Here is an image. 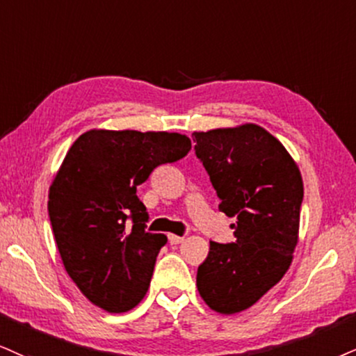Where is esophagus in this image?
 <instances>
[{"instance_id": "1", "label": "esophagus", "mask_w": 356, "mask_h": 356, "mask_svg": "<svg viewBox=\"0 0 356 356\" xmlns=\"http://www.w3.org/2000/svg\"><path fill=\"white\" fill-rule=\"evenodd\" d=\"M168 241L170 244H181L185 238L183 236H177V234H168Z\"/></svg>"}]
</instances>
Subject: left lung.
<instances>
[{"mask_svg": "<svg viewBox=\"0 0 356 356\" xmlns=\"http://www.w3.org/2000/svg\"><path fill=\"white\" fill-rule=\"evenodd\" d=\"M196 156L216 190L219 211L236 216L234 243L209 241L196 285L219 314H238L274 287L299 239L304 183L277 138L254 124L193 134Z\"/></svg>", "mask_w": 356, "mask_h": 356, "instance_id": "left-lung-1", "label": "left lung"}]
</instances>
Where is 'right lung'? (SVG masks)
<instances>
[{"instance_id":"1","label":"right lung","mask_w":356,"mask_h":356,"mask_svg":"<svg viewBox=\"0 0 356 356\" xmlns=\"http://www.w3.org/2000/svg\"><path fill=\"white\" fill-rule=\"evenodd\" d=\"M190 150L186 135L137 130H89L69 148L47 209L65 270L94 305L120 314L145 297L166 236L145 231L137 186Z\"/></svg>"}]
</instances>
